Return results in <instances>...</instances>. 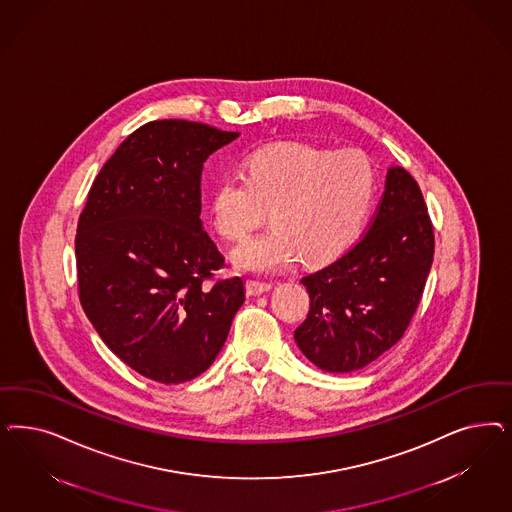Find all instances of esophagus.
<instances>
[{
  "mask_svg": "<svg viewBox=\"0 0 512 512\" xmlns=\"http://www.w3.org/2000/svg\"><path fill=\"white\" fill-rule=\"evenodd\" d=\"M271 290L269 282L247 281V292L250 296H262L265 292Z\"/></svg>",
  "mask_w": 512,
  "mask_h": 512,
  "instance_id": "obj_1",
  "label": "esophagus"
}]
</instances>
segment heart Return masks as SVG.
<instances>
[{
    "label": "heart",
    "instance_id": "obj_1",
    "mask_svg": "<svg viewBox=\"0 0 512 512\" xmlns=\"http://www.w3.org/2000/svg\"><path fill=\"white\" fill-rule=\"evenodd\" d=\"M375 196V169L360 150L281 143L256 150L243 175H226L213 192V222L230 241L245 239L265 218L273 226L235 250V264L267 273L297 254L322 264L358 235Z\"/></svg>",
    "mask_w": 512,
    "mask_h": 512
}]
</instances>
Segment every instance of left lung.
<instances>
[{"instance_id": "1", "label": "left lung", "mask_w": 512, "mask_h": 512, "mask_svg": "<svg viewBox=\"0 0 512 512\" xmlns=\"http://www.w3.org/2000/svg\"><path fill=\"white\" fill-rule=\"evenodd\" d=\"M433 250V226L418 182L403 167H390L362 239L301 279L311 309L294 331L299 350L330 373L375 362L409 328Z\"/></svg>"}]
</instances>
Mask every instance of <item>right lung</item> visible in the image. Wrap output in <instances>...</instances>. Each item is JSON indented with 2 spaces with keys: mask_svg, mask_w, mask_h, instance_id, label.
I'll use <instances>...</instances> for the list:
<instances>
[{
  "mask_svg": "<svg viewBox=\"0 0 512 512\" xmlns=\"http://www.w3.org/2000/svg\"><path fill=\"white\" fill-rule=\"evenodd\" d=\"M237 132L188 120L135 130L92 184L75 237L79 299L103 343L162 384L215 362L245 301L215 281L224 256L201 226L203 162Z\"/></svg>",
  "mask_w": 512,
  "mask_h": 512,
  "instance_id": "add662e5",
  "label": "right lung"
}]
</instances>
